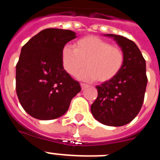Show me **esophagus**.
Returning <instances> with one entry per match:
<instances>
[{
    "label": "esophagus",
    "instance_id": "obj_1",
    "mask_svg": "<svg viewBox=\"0 0 160 160\" xmlns=\"http://www.w3.org/2000/svg\"><path fill=\"white\" fill-rule=\"evenodd\" d=\"M80 86H81V89L82 90H85V88L88 87V85L86 84H84V83H80Z\"/></svg>",
    "mask_w": 160,
    "mask_h": 160
}]
</instances>
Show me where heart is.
Here are the masks:
<instances>
[{
  "label": "heart",
  "mask_w": 160,
  "mask_h": 160,
  "mask_svg": "<svg viewBox=\"0 0 160 160\" xmlns=\"http://www.w3.org/2000/svg\"><path fill=\"white\" fill-rule=\"evenodd\" d=\"M61 59L65 71L73 75L87 66V69L78 74L82 80L107 82L113 80L124 65V55L121 49L112 46L109 41L96 36L80 39L74 48L64 46Z\"/></svg>",
  "instance_id": "heart-1"
}]
</instances>
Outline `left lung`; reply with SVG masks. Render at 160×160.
Listing matches in <instances>:
<instances>
[{
    "label": "left lung",
    "mask_w": 160,
    "mask_h": 160,
    "mask_svg": "<svg viewBox=\"0 0 160 160\" xmlns=\"http://www.w3.org/2000/svg\"><path fill=\"white\" fill-rule=\"evenodd\" d=\"M113 38L124 55V65L113 80L97 85V99L90 110L96 120L108 126H123L139 114L144 102L148 80L146 63L134 41L124 36L105 34Z\"/></svg>",
    "instance_id": "1"
}]
</instances>
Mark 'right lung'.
<instances>
[{"label": "right lung", "mask_w": 160, "mask_h": 160, "mask_svg": "<svg viewBox=\"0 0 160 160\" xmlns=\"http://www.w3.org/2000/svg\"><path fill=\"white\" fill-rule=\"evenodd\" d=\"M76 38L70 30L45 29L21 48L16 65V94L23 109L41 120L57 119L67 112L81 90L63 67L65 44Z\"/></svg>", "instance_id": "obj_1"}]
</instances>
